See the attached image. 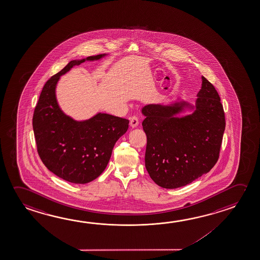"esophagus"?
Instances as JSON below:
<instances>
[{"instance_id": "1", "label": "esophagus", "mask_w": 260, "mask_h": 260, "mask_svg": "<svg viewBox=\"0 0 260 260\" xmlns=\"http://www.w3.org/2000/svg\"><path fill=\"white\" fill-rule=\"evenodd\" d=\"M139 119L136 116H132V118L129 119V125L132 128H136L137 126L139 125Z\"/></svg>"}]
</instances>
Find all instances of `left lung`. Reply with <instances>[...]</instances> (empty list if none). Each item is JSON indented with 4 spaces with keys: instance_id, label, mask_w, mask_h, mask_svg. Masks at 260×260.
Returning a JSON list of instances; mask_svg holds the SVG:
<instances>
[{
    "instance_id": "obj_1",
    "label": "left lung",
    "mask_w": 260,
    "mask_h": 260,
    "mask_svg": "<svg viewBox=\"0 0 260 260\" xmlns=\"http://www.w3.org/2000/svg\"><path fill=\"white\" fill-rule=\"evenodd\" d=\"M196 104H149L142 108L147 135L145 166L159 187L177 188L208 173L217 163L225 131V113L215 87L202 76ZM187 106L189 116L178 117Z\"/></svg>"
}]
</instances>
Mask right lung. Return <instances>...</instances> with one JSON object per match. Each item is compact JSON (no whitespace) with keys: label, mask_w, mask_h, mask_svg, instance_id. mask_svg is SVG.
<instances>
[{"label":"right lung","mask_w":260,"mask_h":260,"mask_svg":"<svg viewBox=\"0 0 260 260\" xmlns=\"http://www.w3.org/2000/svg\"><path fill=\"white\" fill-rule=\"evenodd\" d=\"M106 54L70 61L43 86L32 117L37 151L48 170L60 179L85 184L106 169L116 141L128 131V119L98 113L77 121L64 114L56 100L60 77L85 60H100Z\"/></svg>","instance_id":"obj_1"}]
</instances>
